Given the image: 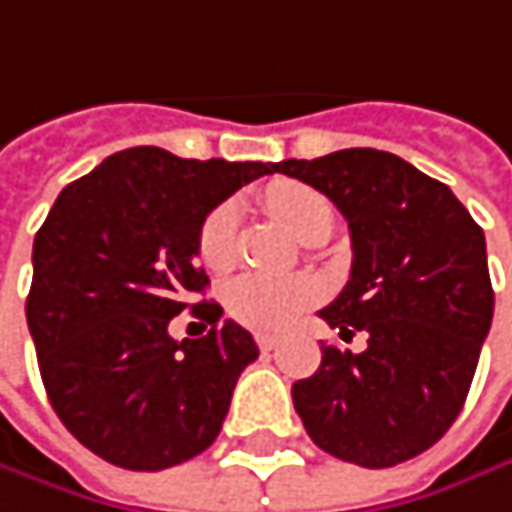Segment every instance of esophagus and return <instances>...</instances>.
Returning a JSON list of instances; mask_svg holds the SVG:
<instances>
[{
  "mask_svg": "<svg viewBox=\"0 0 512 512\" xmlns=\"http://www.w3.org/2000/svg\"><path fill=\"white\" fill-rule=\"evenodd\" d=\"M255 343L260 351H272L275 346H278V337H275V334H263V331H260V334H255Z\"/></svg>",
  "mask_w": 512,
  "mask_h": 512,
  "instance_id": "1",
  "label": "esophagus"
}]
</instances>
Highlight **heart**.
Segmentation results:
<instances>
[{
	"mask_svg": "<svg viewBox=\"0 0 512 512\" xmlns=\"http://www.w3.org/2000/svg\"><path fill=\"white\" fill-rule=\"evenodd\" d=\"M260 202L281 225H287L299 240H313L319 234H331L334 228V208L331 202L302 181L275 178L260 190ZM237 208L219 205L208 213L199 231V257L202 263L222 272L234 263L237 252ZM322 296V284L310 275L293 278H272L260 272H246L225 287V307L228 313L257 331H278L290 325L302 310Z\"/></svg>",
	"mask_w": 512,
	"mask_h": 512,
	"instance_id": "1",
	"label": "heart"
}]
</instances>
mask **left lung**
Here are the masks:
<instances>
[{"instance_id":"left-lung-1","label":"left lung","mask_w":512,"mask_h":512,"mask_svg":"<svg viewBox=\"0 0 512 512\" xmlns=\"http://www.w3.org/2000/svg\"><path fill=\"white\" fill-rule=\"evenodd\" d=\"M275 172L325 193L351 231V275L319 316L360 354L322 346L293 384L304 431L322 451L387 469L454 425L492 325L487 240L457 196L398 155L343 149Z\"/></svg>"}]
</instances>
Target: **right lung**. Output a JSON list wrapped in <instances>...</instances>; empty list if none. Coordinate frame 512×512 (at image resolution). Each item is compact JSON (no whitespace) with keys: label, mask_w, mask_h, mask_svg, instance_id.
<instances>
[{"label":"right lung","mask_w":512,"mask_h":512,"mask_svg":"<svg viewBox=\"0 0 512 512\" xmlns=\"http://www.w3.org/2000/svg\"><path fill=\"white\" fill-rule=\"evenodd\" d=\"M275 163L187 161L125 149L61 190L34 237L25 302L46 395L75 440L131 472H161L219 437L252 334L216 302L211 328L172 341L168 322L205 293L193 263L208 213Z\"/></svg>","instance_id":"add662e5"}]
</instances>
